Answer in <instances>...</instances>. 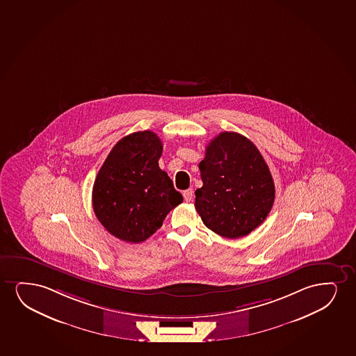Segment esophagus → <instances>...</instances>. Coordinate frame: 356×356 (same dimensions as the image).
<instances>
[{
	"label": "esophagus",
	"mask_w": 356,
	"mask_h": 356,
	"mask_svg": "<svg viewBox=\"0 0 356 356\" xmlns=\"http://www.w3.org/2000/svg\"><path fill=\"white\" fill-rule=\"evenodd\" d=\"M182 194H184V199H185L186 202H191L193 199V190L192 188L184 191Z\"/></svg>",
	"instance_id": "esophagus-1"
}]
</instances>
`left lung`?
I'll list each match as a JSON object with an SVG mask.
<instances>
[{
	"label": "left lung",
	"instance_id": "1",
	"mask_svg": "<svg viewBox=\"0 0 356 356\" xmlns=\"http://www.w3.org/2000/svg\"><path fill=\"white\" fill-rule=\"evenodd\" d=\"M199 170L203 186L195 191L194 207L209 229L236 239L266 220L275 187L267 163L248 138L233 131L217 135Z\"/></svg>",
	"mask_w": 356,
	"mask_h": 356
}]
</instances>
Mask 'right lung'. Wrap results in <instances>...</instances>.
<instances>
[{"instance_id":"add662e5","label":"right lung","mask_w":356,"mask_h":356,"mask_svg":"<svg viewBox=\"0 0 356 356\" xmlns=\"http://www.w3.org/2000/svg\"><path fill=\"white\" fill-rule=\"evenodd\" d=\"M163 143L151 130L115 143L92 186V209L112 236L141 243L162 227L182 195L159 168Z\"/></svg>"}]
</instances>
